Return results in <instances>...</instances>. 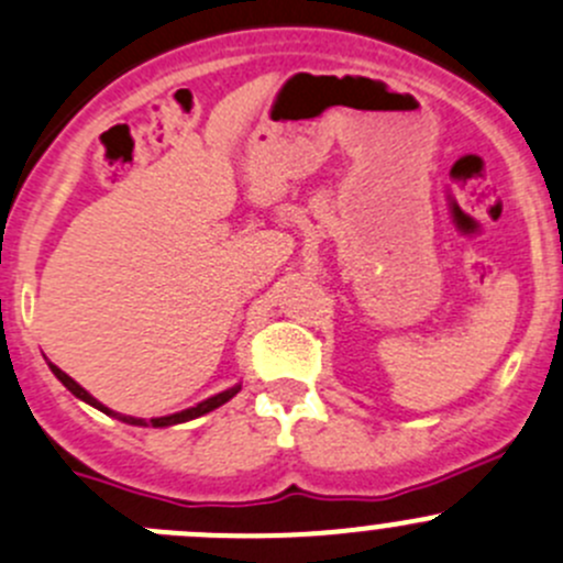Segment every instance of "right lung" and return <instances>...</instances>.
I'll return each mask as SVG.
<instances>
[{"label":"right lung","mask_w":563,"mask_h":563,"mask_svg":"<svg viewBox=\"0 0 563 563\" xmlns=\"http://www.w3.org/2000/svg\"><path fill=\"white\" fill-rule=\"evenodd\" d=\"M48 368H52V374L57 376V379L63 382V385L68 387V390L74 393L76 398H79V401H85V404H90V407L101 409L103 415H112V418L123 420V423H129V427H154V429H165V427H176V423H187V420H195V418H200V415L211 412V409L222 407V404L231 401V398L236 396L239 390H242V382H236V385H233V387H228V390H222V393H217V396L206 398V401L195 404V407L181 409V412H173V415H162V418H151V420H145V418H134V415H120V412H114V409H109L107 404H101V401H98V398H92L90 393H87L85 387L79 385V382L70 379V376L65 374V371H59L57 365L48 363Z\"/></svg>","instance_id":"obj_1"}]
</instances>
